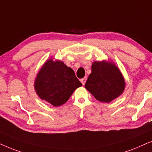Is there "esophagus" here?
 <instances>
[{
	"label": "esophagus",
	"mask_w": 152,
	"mask_h": 152,
	"mask_svg": "<svg viewBox=\"0 0 152 152\" xmlns=\"http://www.w3.org/2000/svg\"><path fill=\"white\" fill-rule=\"evenodd\" d=\"M80 82H81V83L83 85H85V83H86V80H87V77H84L83 78H81V79L80 80Z\"/></svg>",
	"instance_id": "esophagus-1"
}]
</instances>
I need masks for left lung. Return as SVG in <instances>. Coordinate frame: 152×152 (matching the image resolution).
Masks as SVG:
<instances>
[{
    "label": "left lung",
    "mask_w": 152,
    "mask_h": 152,
    "mask_svg": "<svg viewBox=\"0 0 152 152\" xmlns=\"http://www.w3.org/2000/svg\"><path fill=\"white\" fill-rule=\"evenodd\" d=\"M85 87L96 100L109 103L123 92L125 82L122 73L114 64L94 62Z\"/></svg>",
    "instance_id": "obj_1"
}]
</instances>
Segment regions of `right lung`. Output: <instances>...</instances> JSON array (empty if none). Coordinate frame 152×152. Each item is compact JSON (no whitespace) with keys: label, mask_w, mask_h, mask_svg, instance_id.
<instances>
[{"label":"right lung","mask_w":152,"mask_h":152,"mask_svg":"<svg viewBox=\"0 0 152 152\" xmlns=\"http://www.w3.org/2000/svg\"><path fill=\"white\" fill-rule=\"evenodd\" d=\"M81 86L72 68L53 60L44 64L35 82L38 96L54 106L65 104L74 90Z\"/></svg>","instance_id":"add662e5"}]
</instances>
